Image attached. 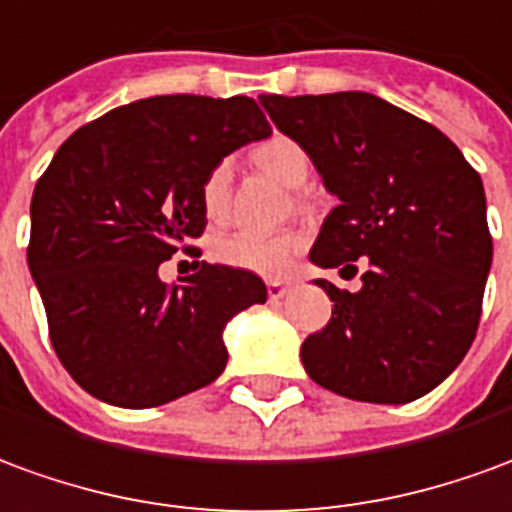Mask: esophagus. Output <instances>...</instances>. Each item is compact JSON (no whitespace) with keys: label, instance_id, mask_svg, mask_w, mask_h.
Masks as SVG:
<instances>
[{"label":"esophagus","instance_id":"34e87169","mask_svg":"<svg viewBox=\"0 0 512 512\" xmlns=\"http://www.w3.org/2000/svg\"><path fill=\"white\" fill-rule=\"evenodd\" d=\"M289 289L292 286L286 284V281H267V295H270V300H284L289 295Z\"/></svg>","mask_w":512,"mask_h":512}]
</instances>
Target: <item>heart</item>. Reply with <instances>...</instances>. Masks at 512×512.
I'll use <instances>...</instances> for the list:
<instances>
[{"mask_svg":"<svg viewBox=\"0 0 512 512\" xmlns=\"http://www.w3.org/2000/svg\"><path fill=\"white\" fill-rule=\"evenodd\" d=\"M253 162L278 179L286 187H300L308 176L306 148L295 143L292 137L275 134L267 137L264 143L253 148ZM228 195V165H215L206 173L204 184H201V206H204L206 217L223 215ZM306 245V239L295 234V231H281V234H256V231H237L231 237H223L215 242V259L220 264H228L234 270H245V273L264 275V278H281L292 270V264L300 256V250Z\"/></svg>","mask_w":512,"mask_h":512,"instance_id":"heart-1","label":"heart"}]
</instances>
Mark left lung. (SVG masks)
<instances>
[{"mask_svg": "<svg viewBox=\"0 0 512 512\" xmlns=\"http://www.w3.org/2000/svg\"><path fill=\"white\" fill-rule=\"evenodd\" d=\"M278 132L306 148L339 204L308 259L355 275L325 278L331 322L300 358L308 378L347 400L402 405L452 375L480 325L494 259L480 173L433 123L372 93L259 96Z\"/></svg>", "mask_w": 512, "mask_h": 512, "instance_id": "obj_1", "label": "left lung"}]
</instances>
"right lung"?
<instances>
[{
    "mask_svg": "<svg viewBox=\"0 0 512 512\" xmlns=\"http://www.w3.org/2000/svg\"><path fill=\"white\" fill-rule=\"evenodd\" d=\"M270 134L248 96L176 93L123 104L57 148L32 192L27 264L54 353L96 400L157 408L226 369L223 331L267 300L264 281L201 262L165 284L159 264L204 234L206 173Z\"/></svg>",
    "mask_w": 512,
    "mask_h": 512,
    "instance_id": "right-lung-1",
    "label": "right lung"
}]
</instances>
